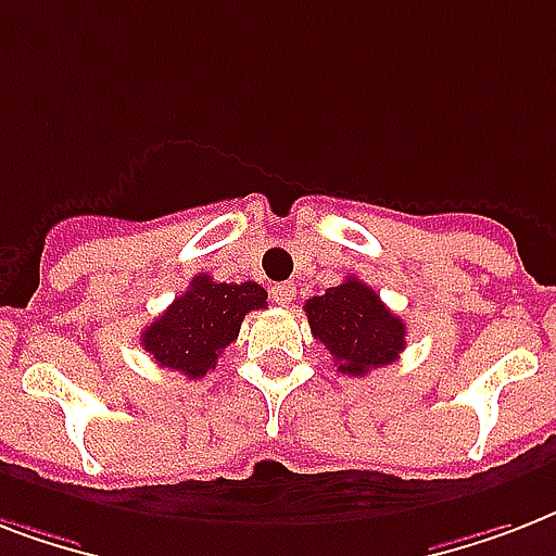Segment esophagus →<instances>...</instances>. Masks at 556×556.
I'll return each instance as SVG.
<instances>
[{
	"instance_id": "esophagus-1",
	"label": "esophagus",
	"mask_w": 556,
	"mask_h": 556,
	"mask_svg": "<svg viewBox=\"0 0 556 556\" xmlns=\"http://www.w3.org/2000/svg\"><path fill=\"white\" fill-rule=\"evenodd\" d=\"M294 294H296V288L291 286V282H279V286L270 288V296H274V303H279V305L291 303V300H294Z\"/></svg>"
}]
</instances>
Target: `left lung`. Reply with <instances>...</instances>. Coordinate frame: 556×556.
I'll list each match as a JSON object with an SVG mask.
<instances>
[{
  "mask_svg": "<svg viewBox=\"0 0 556 556\" xmlns=\"http://www.w3.org/2000/svg\"><path fill=\"white\" fill-rule=\"evenodd\" d=\"M312 334L338 361V371L364 378L369 369L395 364L406 346V326L366 282L349 277L305 303Z\"/></svg>",
  "mask_w": 556,
  "mask_h": 556,
  "instance_id": "obj_1",
  "label": "left lung"
}]
</instances>
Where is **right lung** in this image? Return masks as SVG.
<instances>
[{"instance_id": "obj_1", "label": "right lung", "mask_w": 556, "mask_h": 556, "mask_svg": "<svg viewBox=\"0 0 556 556\" xmlns=\"http://www.w3.org/2000/svg\"><path fill=\"white\" fill-rule=\"evenodd\" d=\"M265 305L268 291L256 282H213L207 274H199L185 294L141 331V343L159 366L204 378L239 338L244 314Z\"/></svg>"}]
</instances>
